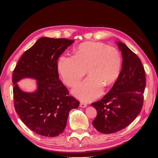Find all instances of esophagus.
<instances>
[{
	"label": "esophagus",
	"mask_w": 158,
	"mask_h": 158,
	"mask_svg": "<svg viewBox=\"0 0 158 158\" xmlns=\"http://www.w3.org/2000/svg\"><path fill=\"white\" fill-rule=\"evenodd\" d=\"M87 103H84V102H81L80 103V107H82V108H84V107H87Z\"/></svg>",
	"instance_id": "obj_1"
}]
</instances>
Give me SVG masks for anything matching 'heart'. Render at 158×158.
<instances>
[{"label":"heart","mask_w":158,"mask_h":158,"mask_svg":"<svg viewBox=\"0 0 158 158\" xmlns=\"http://www.w3.org/2000/svg\"><path fill=\"white\" fill-rule=\"evenodd\" d=\"M74 52V56L60 57L59 73L66 84L73 87L88 70L89 77L73 89V94L82 101H92L102 94L104 85H111L118 78L122 66L121 53L114 47L99 42L83 43Z\"/></svg>","instance_id":"b5f03b06"}]
</instances>
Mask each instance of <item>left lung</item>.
Returning a JSON list of instances; mask_svg holds the SVG:
<instances>
[{
    "label": "left lung",
    "mask_w": 158,
    "mask_h": 158,
    "mask_svg": "<svg viewBox=\"0 0 158 158\" xmlns=\"http://www.w3.org/2000/svg\"><path fill=\"white\" fill-rule=\"evenodd\" d=\"M123 56L122 69L112 88L100 101L92 103L97 116L96 130L111 134L125 128L140 113L144 102L146 76L140 59L123 43H117Z\"/></svg>",
    "instance_id": "8db88e82"
}]
</instances>
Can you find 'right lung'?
<instances>
[{
    "instance_id": "right-lung-1",
    "label": "right lung",
    "mask_w": 158,
    "mask_h": 158,
    "mask_svg": "<svg viewBox=\"0 0 158 158\" xmlns=\"http://www.w3.org/2000/svg\"><path fill=\"white\" fill-rule=\"evenodd\" d=\"M74 42L64 38L41 37L18 60L13 71L15 110L22 121L38 135L55 137L63 132L70 110L80 102L59 80L57 60ZM24 77L37 80L33 93L23 92L16 83Z\"/></svg>"
}]
</instances>
